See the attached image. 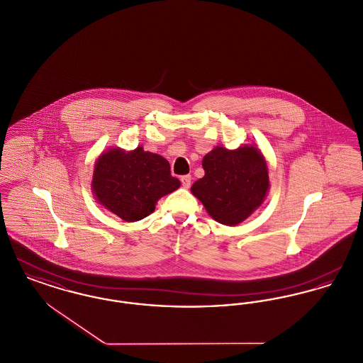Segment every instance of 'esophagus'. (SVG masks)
I'll return each instance as SVG.
<instances>
[{
  "label": "esophagus",
  "instance_id": "esophagus-1",
  "mask_svg": "<svg viewBox=\"0 0 363 363\" xmlns=\"http://www.w3.org/2000/svg\"><path fill=\"white\" fill-rule=\"evenodd\" d=\"M190 182H191V177H190V175H184V177H181V184H182V186H184L185 189L190 188Z\"/></svg>",
  "mask_w": 363,
  "mask_h": 363
}]
</instances>
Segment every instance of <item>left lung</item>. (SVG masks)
Returning a JSON list of instances; mask_svg holds the SVG:
<instances>
[{"label":"left lung","instance_id":"8db88e82","mask_svg":"<svg viewBox=\"0 0 363 363\" xmlns=\"http://www.w3.org/2000/svg\"><path fill=\"white\" fill-rule=\"evenodd\" d=\"M203 169L206 175L190 190L208 215L222 225H240L268 194V166L256 144H245L237 150L218 145L204 156Z\"/></svg>","mask_w":363,"mask_h":363}]
</instances>
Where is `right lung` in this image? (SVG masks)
I'll return each instance as SVG.
<instances>
[{"label": "right lung", "mask_w": 363, "mask_h": 363, "mask_svg": "<svg viewBox=\"0 0 363 363\" xmlns=\"http://www.w3.org/2000/svg\"><path fill=\"white\" fill-rule=\"evenodd\" d=\"M181 186L163 156L144 151L108 148L98 156L91 181L95 200L125 222H138L155 211L163 196Z\"/></svg>", "instance_id": "right-lung-1"}]
</instances>
